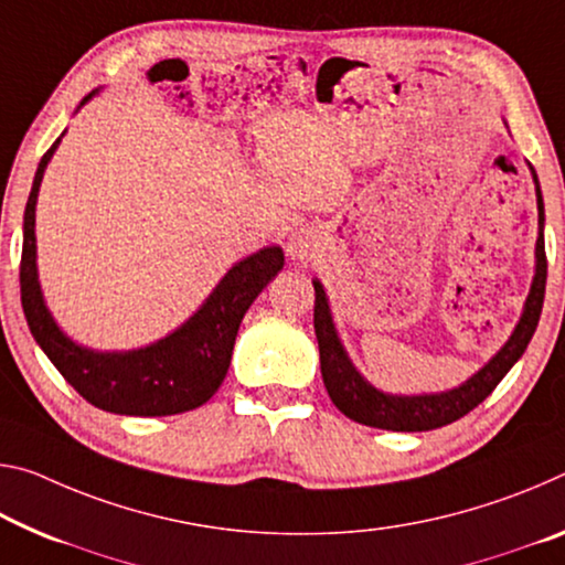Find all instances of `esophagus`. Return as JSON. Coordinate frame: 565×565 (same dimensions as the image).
Masks as SVG:
<instances>
[{
    "label": "esophagus",
    "mask_w": 565,
    "mask_h": 565,
    "mask_svg": "<svg viewBox=\"0 0 565 565\" xmlns=\"http://www.w3.org/2000/svg\"><path fill=\"white\" fill-rule=\"evenodd\" d=\"M289 256L291 258H307L309 256V244L303 236H294L289 241Z\"/></svg>",
    "instance_id": "obj_1"
}]
</instances>
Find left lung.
I'll return each instance as SVG.
<instances>
[{"mask_svg":"<svg viewBox=\"0 0 565 565\" xmlns=\"http://www.w3.org/2000/svg\"><path fill=\"white\" fill-rule=\"evenodd\" d=\"M527 168H531L535 203H539V241H535V274L531 291H527L523 315L518 319L508 342L470 380H465L460 387L429 392V395H392V392H382L366 382L362 372L349 360L342 339H339L324 286L315 279V331L319 342L321 377H324V387L331 402L349 419L366 427L392 429V433H423V429L445 427L468 415L470 409H476L498 387V382L510 372V366L521 360L527 342L535 334V327H539L545 297V274H548L543 241V193L533 166L527 163Z\"/></svg>","mask_w":565,"mask_h":565,"instance_id":"8db88e82","label":"left lung"}]
</instances>
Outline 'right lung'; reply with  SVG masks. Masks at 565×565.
Segmentation results:
<instances>
[{
  "instance_id": "add662e5",
  "label": "right lung",
  "mask_w": 565,
  "mask_h": 565,
  "mask_svg": "<svg viewBox=\"0 0 565 565\" xmlns=\"http://www.w3.org/2000/svg\"><path fill=\"white\" fill-rule=\"evenodd\" d=\"M97 93L100 89H93L79 107L93 100ZM62 136L42 156L24 209L20 289L34 342L89 405L105 412L166 417L205 405L226 377L241 319L266 289V284L284 268L281 246H264L256 254L241 258L193 317L153 344L125 349V352H100L77 344L60 329L44 303L38 274V236H34V211H38L44 168L55 156Z\"/></svg>"
}]
</instances>
